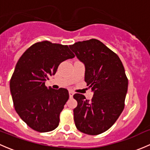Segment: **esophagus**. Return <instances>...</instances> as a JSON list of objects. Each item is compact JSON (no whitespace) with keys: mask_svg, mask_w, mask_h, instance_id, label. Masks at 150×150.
I'll return each instance as SVG.
<instances>
[{"mask_svg":"<svg viewBox=\"0 0 150 150\" xmlns=\"http://www.w3.org/2000/svg\"><path fill=\"white\" fill-rule=\"evenodd\" d=\"M69 97H70V98L72 97V96H73V95H74V92L72 91H69Z\"/></svg>","mask_w":150,"mask_h":150,"instance_id":"obj_1","label":"esophagus"}]
</instances>
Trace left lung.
Segmentation results:
<instances>
[{
  "instance_id": "left-lung-1",
  "label": "left lung",
  "mask_w": 150,
  "mask_h": 150,
  "mask_svg": "<svg viewBox=\"0 0 150 150\" xmlns=\"http://www.w3.org/2000/svg\"><path fill=\"white\" fill-rule=\"evenodd\" d=\"M85 64V81L91 88V100L75 93L78 106L73 110L76 128L88 135L107 131L117 120L125 106L128 78L118 56L96 39L69 46Z\"/></svg>"
}]
</instances>
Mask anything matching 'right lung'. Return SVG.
<instances>
[{
    "mask_svg": "<svg viewBox=\"0 0 150 150\" xmlns=\"http://www.w3.org/2000/svg\"><path fill=\"white\" fill-rule=\"evenodd\" d=\"M73 57L68 46L43 40L28 48L16 63L11 93L15 110L32 129L48 132L59 125L69 92L63 88H47L45 81L55 75L60 63Z\"/></svg>",
    "mask_w": 150,
    "mask_h": 150,
    "instance_id": "1",
    "label": "right lung"
}]
</instances>
